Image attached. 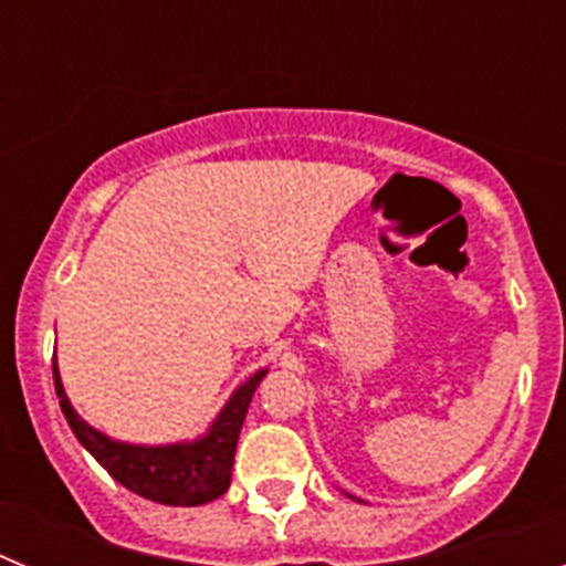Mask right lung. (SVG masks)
Segmentation results:
<instances>
[{
    "label": "right lung",
    "mask_w": 566,
    "mask_h": 566,
    "mask_svg": "<svg viewBox=\"0 0 566 566\" xmlns=\"http://www.w3.org/2000/svg\"><path fill=\"white\" fill-rule=\"evenodd\" d=\"M263 374L266 371H258L252 379L240 385L227 402V408L218 413L207 437L198 439V442L167 444V448H138V444L113 442L104 433L93 431L73 411V405H70L67 394L62 388L56 359H53V385H56L59 405H62L64 419L73 428L78 442L96 457V462L118 484H124L138 496L149 499V502L181 504V507L207 504L227 493L229 482H232L234 448H238L240 428H243L249 402H252Z\"/></svg>",
    "instance_id": "1"
}]
</instances>
